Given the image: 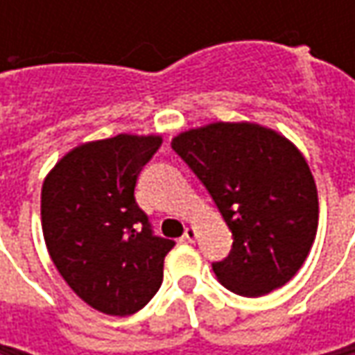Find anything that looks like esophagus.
<instances>
[{"mask_svg": "<svg viewBox=\"0 0 355 355\" xmlns=\"http://www.w3.org/2000/svg\"><path fill=\"white\" fill-rule=\"evenodd\" d=\"M196 239H198V229H196V227H185L184 241H187V243H196Z\"/></svg>", "mask_w": 355, "mask_h": 355, "instance_id": "34e87169", "label": "esophagus"}]
</instances>
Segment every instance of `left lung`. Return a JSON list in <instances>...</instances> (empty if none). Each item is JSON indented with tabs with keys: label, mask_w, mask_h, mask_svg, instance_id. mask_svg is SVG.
<instances>
[{
	"label": "left lung",
	"mask_w": 355,
	"mask_h": 355,
	"mask_svg": "<svg viewBox=\"0 0 355 355\" xmlns=\"http://www.w3.org/2000/svg\"><path fill=\"white\" fill-rule=\"evenodd\" d=\"M171 148L205 185L233 233L213 272L231 293L263 296L306 261L318 229V191L291 140L252 122H213Z\"/></svg>",
	"instance_id": "8db88e82"
}]
</instances>
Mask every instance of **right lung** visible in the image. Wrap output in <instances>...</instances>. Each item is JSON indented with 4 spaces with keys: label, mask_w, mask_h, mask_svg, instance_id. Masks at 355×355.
<instances>
[{
    "label": "right lung",
    "mask_w": 355,
    "mask_h": 355,
    "mask_svg": "<svg viewBox=\"0 0 355 355\" xmlns=\"http://www.w3.org/2000/svg\"><path fill=\"white\" fill-rule=\"evenodd\" d=\"M159 146L154 134L80 144L43 182L49 254L76 296L110 316H130L152 300L175 245L154 235L134 198L136 180Z\"/></svg>",
    "instance_id": "add662e5"
}]
</instances>
